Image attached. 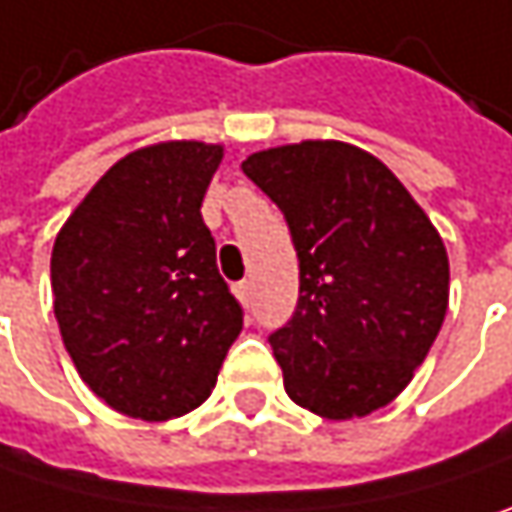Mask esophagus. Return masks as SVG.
Instances as JSON below:
<instances>
[{"label": "esophagus", "instance_id": "1", "mask_svg": "<svg viewBox=\"0 0 512 512\" xmlns=\"http://www.w3.org/2000/svg\"><path fill=\"white\" fill-rule=\"evenodd\" d=\"M234 293H237L240 302H249V299H252V281H240V284L234 287Z\"/></svg>", "mask_w": 512, "mask_h": 512}]
</instances>
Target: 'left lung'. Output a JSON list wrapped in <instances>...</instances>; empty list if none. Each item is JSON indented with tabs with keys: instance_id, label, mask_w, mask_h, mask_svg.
Here are the masks:
<instances>
[{
	"instance_id": "1",
	"label": "left lung",
	"mask_w": 512,
	"mask_h": 512,
	"mask_svg": "<svg viewBox=\"0 0 512 512\" xmlns=\"http://www.w3.org/2000/svg\"><path fill=\"white\" fill-rule=\"evenodd\" d=\"M243 172L281 208L299 255L296 313L269 337L287 395L337 422L387 407L448 310L440 231L384 163L351 143L263 149Z\"/></svg>"
}]
</instances>
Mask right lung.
Returning <instances> with one entry per match:
<instances>
[{"label": "right lung", "instance_id": "right-lung-1", "mask_svg": "<svg viewBox=\"0 0 512 512\" xmlns=\"http://www.w3.org/2000/svg\"><path fill=\"white\" fill-rule=\"evenodd\" d=\"M219 163V143L143 146L93 184L55 237L64 346L117 413L166 422L196 410L243 331L202 219Z\"/></svg>", "mask_w": 512, "mask_h": 512}]
</instances>
